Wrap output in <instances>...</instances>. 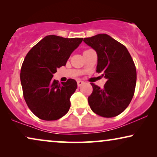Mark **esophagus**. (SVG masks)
<instances>
[{
    "label": "esophagus",
    "instance_id": "obj_1",
    "mask_svg": "<svg viewBox=\"0 0 157 157\" xmlns=\"http://www.w3.org/2000/svg\"><path fill=\"white\" fill-rule=\"evenodd\" d=\"M83 81H77V85H78V87H80L81 85H83Z\"/></svg>",
    "mask_w": 157,
    "mask_h": 157
}]
</instances>
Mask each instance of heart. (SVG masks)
Returning a JSON list of instances; mask_svg holds the SVG:
<instances>
[{"mask_svg":"<svg viewBox=\"0 0 157 157\" xmlns=\"http://www.w3.org/2000/svg\"><path fill=\"white\" fill-rule=\"evenodd\" d=\"M86 51H88V50H86Z\"/></svg>","mask_w":157,"mask_h":157,"instance_id":"1","label":"heart"}]
</instances>
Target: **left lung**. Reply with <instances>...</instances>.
Returning <instances> with one entry per match:
<instances>
[{"instance_id": "8db88e82", "label": "left lung", "mask_w": 157, "mask_h": 157, "mask_svg": "<svg viewBox=\"0 0 157 157\" xmlns=\"http://www.w3.org/2000/svg\"><path fill=\"white\" fill-rule=\"evenodd\" d=\"M96 51V72L106 78L103 89L93 83L88 98L91 110L106 118L117 117L129 105L134 94L136 70L127 48L110 36L102 33L83 39Z\"/></svg>"}]
</instances>
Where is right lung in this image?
Listing matches in <instances>:
<instances>
[{
    "label": "right lung",
    "instance_id": "add662e5",
    "mask_svg": "<svg viewBox=\"0 0 157 157\" xmlns=\"http://www.w3.org/2000/svg\"><path fill=\"white\" fill-rule=\"evenodd\" d=\"M82 38H66L50 35L35 45L25 56L21 69L23 97L33 114L54 121L69 110L70 98L77 89L74 79L61 83L52 78L57 68L65 66Z\"/></svg>",
    "mask_w": 157,
    "mask_h": 157
}]
</instances>
